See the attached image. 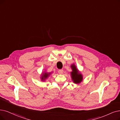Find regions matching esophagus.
I'll use <instances>...</instances> for the list:
<instances>
[{"mask_svg":"<svg viewBox=\"0 0 120 120\" xmlns=\"http://www.w3.org/2000/svg\"><path fill=\"white\" fill-rule=\"evenodd\" d=\"M64 72V70L63 69H60L59 71H58V73L59 74H62Z\"/></svg>","mask_w":120,"mask_h":120,"instance_id":"34e87169","label":"esophagus"}]
</instances>
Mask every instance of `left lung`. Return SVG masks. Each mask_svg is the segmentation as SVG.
I'll use <instances>...</instances> for the list:
<instances>
[{"mask_svg":"<svg viewBox=\"0 0 120 120\" xmlns=\"http://www.w3.org/2000/svg\"><path fill=\"white\" fill-rule=\"evenodd\" d=\"M72 71L70 72L71 78L72 82L75 84H79L83 80V76L74 64L71 65Z\"/></svg>","mask_w":120,"mask_h":120,"instance_id":"1","label":"left lung"}]
</instances>
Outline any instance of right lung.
Returning <instances> with one entry per match:
<instances>
[{"label": "right lung", "mask_w": 120, "mask_h": 120, "mask_svg": "<svg viewBox=\"0 0 120 120\" xmlns=\"http://www.w3.org/2000/svg\"><path fill=\"white\" fill-rule=\"evenodd\" d=\"M53 72H48L47 71L45 70L44 71L42 72L41 75H40V80L41 81H43V82H45L46 80L52 74V73Z\"/></svg>", "instance_id": "add662e5"}]
</instances>
